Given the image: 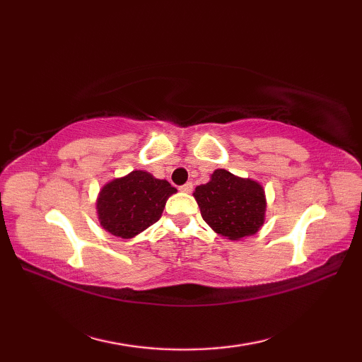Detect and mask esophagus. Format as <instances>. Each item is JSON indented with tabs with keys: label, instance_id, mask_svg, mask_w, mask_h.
Masks as SVG:
<instances>
[{
	"label": "esophagus",
	"instance_id": "34e87169",
	"mask_svg": "<svg viewBox=\"0 0 362 362\" xmlns=\"http://www.w3.org/2000/svg\"><path fill=\"white\" fill-rule=\"evenodd\" d=\"M179 189L182 191V193H191V191H193V183L188 182V183H185V185H182Z\"/></svg>",
	"mask_w": 362,
	"mask_h": 362
}]
</instances>
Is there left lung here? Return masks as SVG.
Instances as JSON below:
<instances>
[{
	"label": "left lung",
	"mask_w": 362,
	"mask_h": 362,
	"mask_svg": "<svg viewBox=\"0 0 362 362\" xmlns=\"http://www.w3.org/2000/svg\"><path fill=\"white\" fill-rule=\"evenodd\" d=\"M204 221L218 235L240 241L255 235L266 219V194L261 183L216 169L210 182L193 193Z\"/></svg>",
	"instance_id": "8db88e82"
}]
</instances>
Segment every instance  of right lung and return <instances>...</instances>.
<instances>
[{"instance_id": "right-lung-1", "label": "right lung", "mask_w": 362, "mask_h": 362, "mask_svg": "<svg viewBox=\"0 0 362 362\" xmlns=\"http://www.w3.org/2000/svg\"><path fill=\"white\" fill-rule=\"evenodd\" d=\"M177 193L168 180L135 169L99 189L96 213L101 227L113 236L129 240L161 218L169 196Z\"/></svg>"}]
</instances>
